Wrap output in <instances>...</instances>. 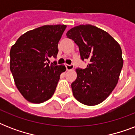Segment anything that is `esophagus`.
Segmentation results:
<instances>
[{"label":"esophagus","instance_id":"34e87169","mask_svg":"<svg viewBox=\"0 0 135 135\" xmlns=\"http://www.w3.org/2000/svg\"><path fill=\"white\" fill-rule=\"evenodd\" d=\"M65 66H66V70H67V71L74 69V64H66Z\"/></svg>","mask_w":135,"mask_h":135}]
</instances>
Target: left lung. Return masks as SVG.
<instances>
[{
    "mask_svg": "<svg viewBox=\"0 0 135 135\" xmlns=\"http://www.w3.org/2000/svg\"><path fill=\"white\" fill-rule=\"evenodd\" d=\"M66 36L74 41L87 68L76 69L77 78L71 83L74 97L85 105L100 104L115 88L123 66L121 47L105 31L90 24L71 28Z\"/></svg>",
    "mask_w": 135,
    "mask_h": 135,
    "instance_id": "obj_1",
    "label": "left lung"
}]
</instances>
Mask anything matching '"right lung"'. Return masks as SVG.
I'll use <instances>...</instances> for the list:
<instances>
[{
  "mask_svg": "<svg viewBox=\"0 0 135 135\" xmlns=\"http://www.w3.org/2000/svg\"><path fill=\"white\" fill-rule=\"evenodd\" d=\"M66 28L64 24L41 26L22 35L12 46L10 71L18 90L30 102L40 104L50 99L66 71L64 65L47 63L50 57H57Z\"/></svg>",
  "mask_w": 135,
  "mask_h": 135,
  "instance_id": "right-lung-1",
  "label": "right lung"
}]
</instances>
